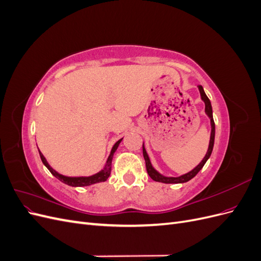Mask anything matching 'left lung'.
Listing matches in <instances>:
<instances>
[{
    "instance_id": "8db88e82",
    "label": "left lung",
    "mask_w": 261,
    "mask_h": 261,
    "mask_svg": "<svg viewBox=\"0 0 261 261\" xmlns=\"http://www.w3.org/2000/svg\"><path fill=\"white\" fill-rule=\"evenodd\" d=\"M198 89L200 92V97L201 100L204 102V112L209 116L210 118V124H211V135H210V141H209V147H208V151L206 153V155L203 156V159L201 160V162L197 165L195 169H193L192 171H189L186 174L180 175L178 177H168V176H164L162 174H160L159 172H158L153 167L151 162H150V159L148 156V153L145 149V146L143 144V154L145 158V161H146V169L149 176L151 177L153 180L155 181H161V183H165V184H178V183H186L189 179H192L193 177H195L197 175V173H198L202 168L204 163L207 162V160L210 158L211 152H212V149H213V145H215V135H216V125H215V121H213V116H212V107H211V102L209 100V98L207 97V94L204 93L202 86H198Z\"/></svg>"
}]
</instances>
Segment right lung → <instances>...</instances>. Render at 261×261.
Segmentation results:
<instances>
[{
  "label": "right lung",
  "instance_id": "right-lung-1",
  "mask_svg": "<svg viewBox=\"0 0 261 261\" xmlns=\"http://www.w3.org/2000/svg\"><path fill=\"white\" fill-rule=\"evenodd\" d=\"M123 139V138H122ZM122 139L117 140L116 143L114 144V146L112 147L111 150V153H110L107 163L105 165V168L102 169L100 172L96 173V174H93L91 176H76V177H70V176H65V175H62L60 173H58L55 170H53L50 164L46 161L45 158L43 156V154L41 153L40 150H39V154H40L41 158V161L42 163L45 165L48 170L52 173V175H54L58 179H60L61 181H63L64 184H67L69 186H73V187H82V186H89L92 184H96V183H100V181H106L108 179V177L111 174V165H112V159H113V154L116 151V149L118 147V145L121 144Z\"/></svg>",
  "mask_w": 261,
  "mask_h": 261
}]
</instances>
